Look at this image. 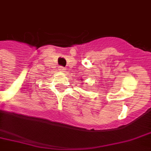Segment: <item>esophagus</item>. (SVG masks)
I'll return each instance as SVG.
<instances>
[{
  "instance_id": "1",
  "label": "esophagus",
  "mask_w": 151,
  "mask_h": 151,
  "mask_svg": "<svg viewBox=\"0 0 151 151\" xmlns=\"http://www.w3.org/2000/svg\"><path fill=\"white\" fill-rule=\"evenodd\" d=\"M58 70L59 71H61V72H65V69L63 66H59Z\"/></svg>"
}]
</instances>
